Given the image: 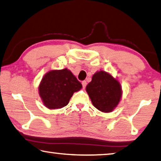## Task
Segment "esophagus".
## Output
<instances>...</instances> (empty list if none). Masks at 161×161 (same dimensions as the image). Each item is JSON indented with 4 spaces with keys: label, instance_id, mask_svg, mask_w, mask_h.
<instances>
[{
    "label": "esophagus",
    "instance_id": "obj_1",
    "mask_svg": "<svg viewBox=\"0 0 161 161\" xmlns=\"http://www.w3.org/2000/svg\"><path fill=\"white\" fill-rule=\"evenodd\" d=\"M81 84H82V86H83V89H84L86 86V81H83L82 82H81Z\"/></svg>",
    "mask_w": 161,
    "mask_h": 161
}]
</instances>
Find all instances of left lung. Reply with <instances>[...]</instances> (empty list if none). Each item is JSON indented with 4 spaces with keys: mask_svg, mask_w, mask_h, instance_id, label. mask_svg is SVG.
<instances>
[{
    "mask_svg": "<svg viewBox=\"0 0 161 161\" xmlns=\"http://www.w3.org/2000/svg\"><path fill=\"white\" fill-rule=\"evenodd\" d=\"M86 91L93 106L103 113L112 112L118 106L122 94L119 81L103 70L93 75Z\"/></svg>",
    "mask_w": 161,
    "mask_h": 161,
    "instance_id": "left-lung-1",
    "label": "left lung"
}]
</instances>
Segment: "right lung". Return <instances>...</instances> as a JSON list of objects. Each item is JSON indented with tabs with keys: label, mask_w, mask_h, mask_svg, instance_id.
<instances>
[{
	"label": "right lung",
	"mask_w": 161,
	"mask_h": 161,
	"mask_svg": "<svg viewBox=\"0 0 161 161\" xmlns=\"http://www.w3.org/2000/svg\"><path fill=\"white\" fill-rule=\"evenodd\" d=\"M82 85L70 70L54 69L43 76L39 86V93L44 106L48 109L66 106L75 92Z\"/></svg>",
	"instance_id": "right-lung-1"
}]
</instances>
